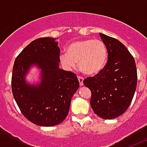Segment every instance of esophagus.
Segmentation results:
<instances>
[{
  "mask_svg": "<svg viewBox=\"0 0 147 147\" xmlns=\"http://www.w3.org/2000/svg\"><path fill=\"white\" fill-rule=\"evenodd\" d=\"M78 80L80 82V86H82L83 85V81H84V79H83L82 76H78Z\"/></svg>",
  "mask_w": 147,
  "mask_h": 147,
  "instance_id": "obj_1",
  "label": "esophagus"
}]
</instances>
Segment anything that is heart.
Wrapping results in <instances>:
<instances>
[{
    "instance_id": "heart-1",
    "label": "heart",
    "mask_w": 147,
    "mask_h": 147,
    "mask_svg": "<svg viewBox=\"0 0 147 147\" xmlns=\"http://www.w3.org/2000/svg\"><path fill=\"white\" fill-rule=\"evenodd\" d=\"M59 59L67 69L76 67L78 62L79 68L83 74L93 76L102 72L107 65L108 51L102 40L82 39L67 45V52L61 53Z\"/></svg>"
}]
</instances>
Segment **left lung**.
I'll use <instances>...</instances> for the list:
<instances>
[{"label":"left lung","mask_w":147,"mask_h":147,"mask_svg":"<svg viewBox=\"0 0 147 147\" xmlns=\"http://www.w3.org/2000/svg\"><path fill=\"white\" fill-rule=\"evenodd\" d=\"M107 46L108 60L102 72L83 82L91 91L93 112L105 119H113L130 105L137 86L136 62L119 40L99 33Z\"/></svg>","instance_id":"left-lung-1"}]
</instances>
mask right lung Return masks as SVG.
Listing matches in <instances>:
<instances>
[{"instance_id":"obj_1","label":"right lung","mask_w":147,"mask_h":147,"mask_svg":"<svg viewBox=\"0 0 147 147\" xmlns=\"http://www.w3.org/2000/svg\"><path fill=\"white\" fill-rule=\"evenodd\" d=\"M55 40L43 37L30 42L17 57L12 69L11 90L17 105L28 121L42 127L65 120L80 88L75 74L59 67L60 50ZM33 66L40 71V82L36 85L25 80Z\"/></svg>"}]
</instances>
